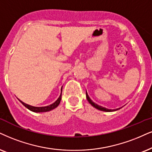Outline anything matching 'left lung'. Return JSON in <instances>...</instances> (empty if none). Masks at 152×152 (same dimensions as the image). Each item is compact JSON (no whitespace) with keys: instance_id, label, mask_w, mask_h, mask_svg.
<instances>
[{"instance_id":"8db88e82","label":"left lung","mask_w":152,"mask_h":152,"mask_svg":"<svg viewBox=\"0 0 152 152\" xmlns=\"http://www.w3.org/2000/svg\"><path fill=\"white\" fill-rule=\"evenodd\" d=\"M86 98H87L88 102H89L90 104L92 105V106H93L95 108L99 109V110H101V111H116V110H118L119 109H114V110H111V109H106L104 108V107H102L101 106H99L98 104H97L94 103L93 101L90 99V98L89 97V96H88L87 92H86Z\"/></svg>"}]
</instances>
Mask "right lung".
Listing matches in <instances>:
<instances>
[{"instance_id":"obj_1","label":"right lung","mask_w":152,"mask_h":152,"mask_svg":"<svg viewBox=\"0 0 152 152\" xmlns=\"http://www.w3.org/2000/svg\"><path fill=\"white\" fill-rule=\"evenodd\" d=\"M61 99H62V93H61V95H59V98L57 99V100L55 101L53 104H50V105H48V106L41 107H36L31 106V105L26 104L24 103L23 102L20 100V99H19V100L20 101V102L22 103L25 107H26L28 109H29L30 111H34V112H45V111H50V110H52V109L56 108V107L59 104V103H60Z\"/></svg>"}]
</instances>
